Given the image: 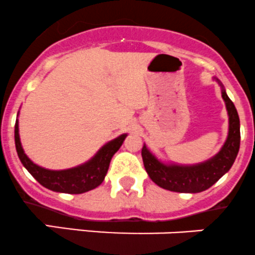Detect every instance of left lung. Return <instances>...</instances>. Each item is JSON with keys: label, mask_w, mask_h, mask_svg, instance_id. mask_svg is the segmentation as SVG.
<instances>
[{"label": "left lung", "mask_w": 255, "mask_h": 255, "mask_svg": "<svg viewBox=\"0 0 255 255\" xmlns=\"http://www.w3.org/2000/svg\"><path fill=\"white\" fill-rule=\"evenodd\" d=\"M218 81V80H217ZM222 86V83L219 82ZM222 97L226 102L229 117V132L222 149L211 159L193 165L165 164L149 152L145 144L142 148L143 164L150 179L164 189L178 193H199L208 189L223 177L236 160L241 144V123L236 106L227 96L222 86Z\"/></svg>", "instance_id": "left-lung-1"}]
</instances>
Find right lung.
<instances>
[{
	"instance_id": "obj_1",
	"label": "right lung",
	"mask_w": 255,
	"mask_h": 255,
	"mask_svg": "<svg viewBox=\"0 0 255 255\" xmlns=\"http://www.w3.org/2000/svg\"><path fill=\"white\" fill-rule=\"evenodd\" d=\"M127 134H121L116 139L106 143L93 158L88 162L63 170H51L34 164L26 154L21 145L18 134V121L14 125V143L19 160L23 167L33 175L34 179L43 187L59 192V193L81 194L97 188L105 179L107 170L110 168L111 159L113 154L122 145Z\"/></svg>"
}]
</instances>
